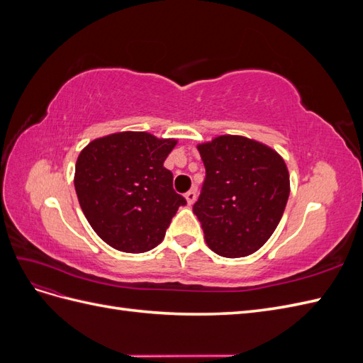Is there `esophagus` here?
I'll use <instances>...</instances> for the list:
<instances>
[{
  "label": "esophagus",
  "mask_w": 363,
  "mask_h": 363,
  "mask_svg": "<svg viewBox=\"0 0 363 363\" xmlns=\"http://www.w3.org/2000/svg\"><path fill=\"white\" fill-rule=\"evenodd\" d=\"M184 199H186V201H188L189 206H192V204L195 203V200H196V189L194 188V189L186 192V194H184Z\"/></svg>",
  "instance_id": "obj_1"
}]
</instances>
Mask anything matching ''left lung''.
I'll return each instance as SVG.
<instances>
[{"label":"left lung","mask_w":363,"mask_h":363,"mask_svg":"<svg viewBox=\"0 0 363 363\" xmlns=\"http://www.w3.org/2000/svg\"><path fill=\"white\" fill-rule=\"evenodd\" d=\"M196 148L206 179L192 211L207 247L230 259L252 255L274 233L286 207V163L244 136H218Z\"/></svg>","instance_id":"left-lung-1"}]
</instances>
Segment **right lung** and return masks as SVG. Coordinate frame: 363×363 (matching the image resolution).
<instances>
[{"label": "right lung", "instance_id": "obj_1", "mask_svg": "<svg viewBox=\"0 0 363 363\" xmlns=\"http://www.w3.org/2000/svg\"><path fill=\"white\" fill-rule=\"evenodd\" d=\"M177 144L145 131H123L92 140L75 164L82 211L106 244L124 252L157 247L186 200L163 167Z\"/></svg>", "mask_w": 363, "mask_h": 363}]
</instances>
